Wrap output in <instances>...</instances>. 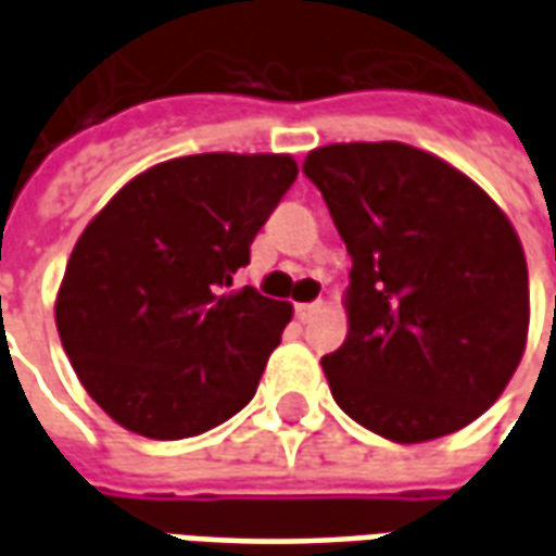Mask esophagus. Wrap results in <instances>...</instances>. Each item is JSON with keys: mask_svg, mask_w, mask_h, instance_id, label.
Returning <instances> with one entry per match:
<instances>
[{"mask_svg": "<svg viewBox=\"0 0 556 556\" xmlns=\"http://www.w3.org/2000/svg\"><path fill=\"white\" fill-rule=\"evenodd\" d=\"M321 313V301H315V303H298V306H294V315H298V318H301L303 325H306V321H313L315 315Z\"/></svg>", "mask_w": 556, "mask_h": 556, "instance_id": "34e87169", "label": "esophagus"}]
</instances>
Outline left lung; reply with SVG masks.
Returning a JSON list of instances; mask_svg holds the SVG:
<instances>
[{
	"instance_id": "8db88e82",
	"label": "left lung",
	"mask_w": 556,
	"mask_h": 556,
	"mask_svg": "<svg viewBox=\"0 0 556 556\" xmlns=\"http://www.w3.org/2000/svg\"><path fill=\"white\" fill-rule=\"evenodd\" d=\"M351 255L349 337L321 357L337 405L422 443L489 410L521 363L527 262L467 175L405 142H337L303 160Z\"/></svg>"
}]
</instances>
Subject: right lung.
I'll return each instance as SVG.
<instances>
[{"label": "right lung", "mask_w": 556, "mask_h": 556, "mask_svg": "<svg viewBox=\"0 0 556 556\" xmlns=\"http://www.w3.org/2000/svg\"><path fill=\"white\" fill-rule=\"evenodd\" d=\"M298 178L289 154H190L127 181L79 235L55 298L74 372L154 441L214 429L255 396L291 303L231 279Z\"/></svg>", "instance_id": "right-lung-1"}]
</instances>
